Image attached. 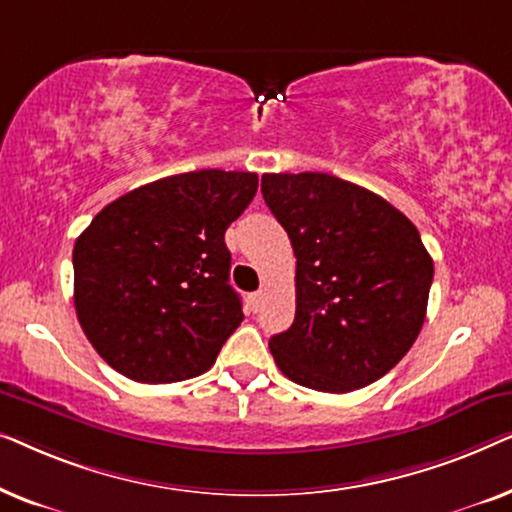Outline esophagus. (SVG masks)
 Returning <instances> with one entry per match:
<instances>
[{
  "instance_id": "34e87169",
  "label": "esophagus",
  "mask_w": 512,
  "mask_h": 512,
  "mask_svg": "<svg viewBox=\"0 0 512 512\" xmlns=\"http://www.w3.org/2000/svg\"><path fill=\"white\" fill-rule=\"evenodd\" d=\"M263 300H265V293L263 291L249 293V305H251V310H254V312H258V307L263 305Z\"/></svg>"
}]
</instances>
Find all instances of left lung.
Masks as SVG:
<instances>
[{
	"mask_svg": "<svg viewBox=\"0 0 512 512\" xmlns=\"http://www.w3.org/2000/svg\"><path fill=\"white\" fill-rule=\"evenodd\" d=\"M261 193L296 254V319L270 338L277 368L328 394L380 380L426 317L433 261L415 223L324 172L263 174Z\"/></svg>",
	"mask_w": 512,
	"mask_h": 512,
	"instance_id": "obj_1",
	"label": "left lung"
}]
</instances>
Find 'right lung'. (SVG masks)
Listing matches in <instances>:
<instances>
[{
  "mask_svg": "<svg viewBox=\"0 0 512 512\" xmlns=\"http://www.w3.org/2000/svg\"><path fill=\"white\" fill-rule=\"evenodd\" d=\"M258 174H174L109 202L74 244V307L97 354L144 384L198 377L240 321L223 235Z\"/></svg>",
  "mask_w": 512,
  "mask_h": 512,
  "instance_id": "add662e5",
  "label": "right lung"
}]
</instances>
